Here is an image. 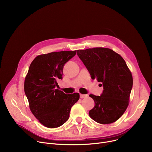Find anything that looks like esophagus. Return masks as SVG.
Listing matches in <instances>:
<instances>
[{
  "label": "esophagus",
  "instance_id": "obj_1",
  "mask_svg": "<svg viewBox=\"0 0 152 152\" xmlns=\"http://www.w3.org/2000/svg\"><path fill=\"white\" fill-rule=\"evenodd\" d=\"M87 97V95H84V94H80V98L84 99Z\"/></svg>",
  "mask_w": 152,
  "mask_h": 152
}]
</instances>
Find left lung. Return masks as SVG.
<instances>
[{
    "label": "left lung",
    "mask_w": 152,
    "mask_h": 152,
    "mask_svg": "<svg viewBox=\"0 0 152 152\" xmlns=\"http://www.w3.org/2000/svg\"><path fill=\"white\" fill-rule=\"evenodd\" d=\"M77 54L92 79L103 85L100 96L90 94L95 102L90 117L98 123L115 122L129 105L133 84L131 72L121 56L108 48L95 47L77 50Z\"/></svg>",
    "instance_id": "8db88e82"
}]
</instances>
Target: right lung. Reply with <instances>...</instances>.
Masks as SVG:
<instances>
[{
    "label": "right lung",
    "instance_id": "1",
    "mask_svg": "<svg viewBox=\"0 0 152 152\" xmlns=\"http://www.w3.org/2000/svg\"><path fill=\"white\" fill-rule=\"evenodd\" d=\"M76 53V50L39 55L31 62L25 77L24 89L30 110L49 128L65 123L71 107L79 99V93L66 94L56 89L57 80L62 79L64 65Z\"/></svg>",
    "mask_w": 152,
    "mask_h": 152
}]
</instances>
